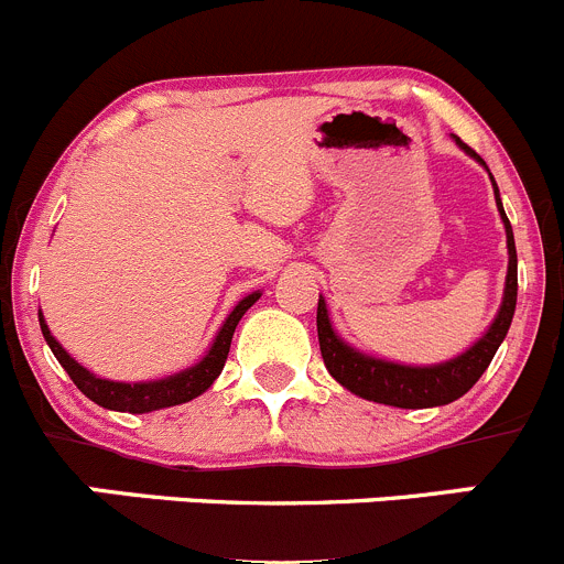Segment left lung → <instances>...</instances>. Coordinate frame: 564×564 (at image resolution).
<instances>
[{
    "instance_id": "1",
    "label": "left lung",
    "mask_w": 564,
    "mask_h": 564,
    "mask_svg": "<svg viewBox=\"0 0 564 564\" xmlns=\"http://www.w3.org/2000/svg\"><path fill=\"white\" fill-rule=\"evenodd\" d=\"M457 143H460V149L466 151V154L479 160L477 151L468 149L460 137H457ZM496 204H499L501 220H505L507 250H510L505 303H501L499 316L494 319L490 330L485 333L468 352H463L460 358L441 366H399L355 352L352 347H347V344L333 333L330 319H327L325 300L319 297V305H316V333H319L322 360H325L327 371H330L347 391L358 393V397L369 399V402L393 404V408H435V404H449L455 402V399H460L463 393L482 377V371L490 366L499 344L505 341L507 330H510L518 300L516 239H512V226L510 220H507L505 206H501L499 200V189H496Z\"/></svg>"
}]
</instances>
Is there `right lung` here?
I'll use <instances>...</instances> for the list:
<instances>
[{"label": "right lung", "mask_w": 564, "mask_h": 564, "mask_svg": "<svg viewBox=\"0 0 564 564\" xmlns=\"http://www.w3.org/2000/svg\"><path fill=\"white\" fill-rule=\"evenodd\" d=\"M259 297H261L259 292L248 294V297H245L242 303L231 311V314H228L226 325L220 327L215 344H212V349L206 352V358L200 360L198 366L182 371V375L165 377V380L134 382V386H131V382L101 380V377H96V375H90L87 369H82V366L76 364V360L70 358V355L65 352L57 341H54V336L48 333L43 316L41 314L37 316H41L43 338H46V344L52 347L54 358L59 360V366L68 371V377L74 380V386L79 388L87 399H93V402L101 404V408L120 410V413H149V410L173 408V404L189 402V399L200 397V393H204L206 388L217 380V375H220L223 366H226L228 349H231V338H234V330H237L239 319H242L245 311H248Z\"/></svg>", "instance_id": "add662e5"}]
</instances>
